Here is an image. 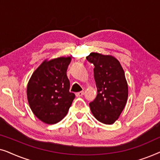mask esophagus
Listing matches in <instances>:
<instances>
[{
  "instance_id": "esophagus-1",
  "label": "esophagus",
  "mask_w": 160,
  "mask_h": 160,
  "mask_svg": "<svg viewBox=\"0 0 160 160\" xmlns=\"http://www.w3.org/2000/svg\"><path fill=\"white\" fill-rule=\"evenodd\" d=\"M84 91H82V92H76V97H81V96L84 95Z\"/></svg>"
}]
</instances>
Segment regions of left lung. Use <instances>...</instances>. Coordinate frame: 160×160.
<instances>
[{
	"instance_id": "8db88e82",
	"label": "left lung",
	"mask_w": 160,
	"mask_h": 160,
	"mask_svg": "<svg viewBox=\"0 0 160 160\" xmlns=\"http://www.w3.org/2000/svg\"><path fill=\"white\" fill-rule=\"evenodd\" d=\"M87 60L94 65L98 95L89 102L92 113L98 121L112 124L125 106L128 86L124 71L117 59L111 55L92 52Z\"/></svg>"
}]
</instances>
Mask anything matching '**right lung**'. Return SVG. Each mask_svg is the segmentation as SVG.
Returning <instances> with one entry per match:
<instances>
[{
    "label": "right lung",
    "instance_id": "obj_1",
    "mask_svg": "<svg viewBox=\"0 0 160 160\" xmlns=\"http://www.w3.org/2000/svg\"><path fill=\"white\" fill-rule=\"evenodd\" d=\"M71 58L45 60L32 74L27 87L28 103L35 116L47 124H56L67 114L75 94L70 92L66 71Z\"/></svg>",
    "mask_w": 160,
    "mask_h": 160
}]
</instances>
